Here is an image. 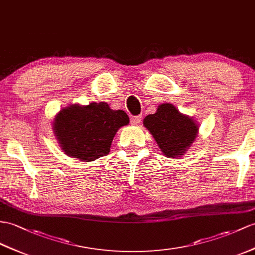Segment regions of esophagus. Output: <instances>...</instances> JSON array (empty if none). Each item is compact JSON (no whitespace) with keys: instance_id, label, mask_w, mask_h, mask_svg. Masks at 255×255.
<instances>
[{"instance_id":"34e87169","label":"esophagus","mask_w":255,"mask_h":255,"mask_svg":"<svg viewBox=\"0 0 255 255\" xmlns=\"http://www.w3.org/2000/svg\"><path fill=\"white\" fill-rule=\"evenodd\" d=\"M141 121V116H135V117H132L131 119V122L132 124H134V126H137L138 123H140Z\"/></svg>"}]
</instances>
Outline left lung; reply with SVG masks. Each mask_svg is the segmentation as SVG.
Instances as JSON below:
<instances>
[{
    "instance_id": "obj_1",
    "label": "left lung",
    "mask_w": 255,
    "mask_h": 255,
    "mask_svg": "<svg viewBox=\"0 0 255 255\" xmlns=\"http://www.w3.org/2000/svg\"><path fill=\"white\" fill-rule=\"evenodd\" d=\"M142 123L167 158H178L187 151L199 129L192 118L167 103L159 105L156 113L148 115Z\"/></svg>"
}]
</instances>
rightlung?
Masks as SVG:
<instances>
[{
	"mask_svg": "<svg viewBox=\"0 0 255 255\" xmlns=\"http://www.w3.org/2000/svg\"><path fill=\"white\" fill-rule=\"evenodd\" d=\"M128 122L126 111L110 109L107 103L73 104L56 115L53 129L61 150L89 162L108 154L118 129Z\"/></svg>",
	"mask_w": 255,
	"mask_h": 255,
	"instance_id": "obj_1",
	"label": "right lung"
}]
</instances>
